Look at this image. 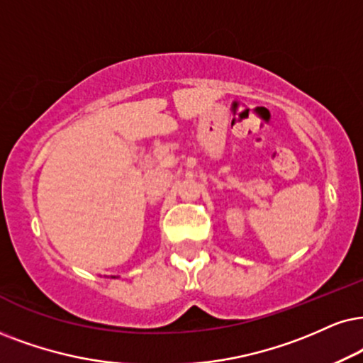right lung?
<instances>
[{
    "mask_svg": "<svg viewBox=\"0 0 363 363\" xmlns=\"http://www.w3.org/2000/svg\"><path fill=\"white\" fill-rule=\"evenodd\" d=\"M113 278H116V277H113Z\"/></svg>",
    "mask_w": 363,
    "mask_h": 363,
    "instance_id": "1",
    "label": "right lung"
}]
</instances>
